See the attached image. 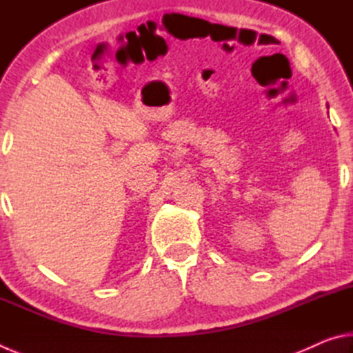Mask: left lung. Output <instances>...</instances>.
<instances>
[{
  "instance_id": "obj_1",
  "label": "left lung",
  "mask_w": 353,
  "mask_h": 353,
  "mask_svg": "<svg viewBox=\"0 0 353 353\" xmlns=\"http://www.w3.org/2000/svg\"><path fill=\"white\" fill-rule=\"evenodd\" d=\"M327 107H328V105H327Z\"/></svg>"
}]
</instances>
